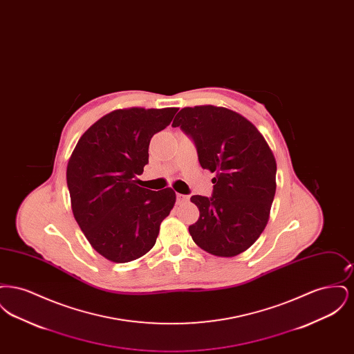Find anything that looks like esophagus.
<instances>
[{
  "label": "esophagus",
  "mask_w": 354,
  "mask_h": 354,
  "mask_svg": "<svg viewBox=\"0 0 354 354\" xmlns=\"http://www.w3.org/2000/svg\"><path fill=\"white\" fill-rule=\"evenodd\" d=\"M189 199L188 195H183V194H176V202L185 203Z\"/></svg>",
  "instance_id": "esophagus-1"
}]
</instances>
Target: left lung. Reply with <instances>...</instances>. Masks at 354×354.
<instances>
[{"label": "left lung", "mask_w": 354, "mask_h": 354, "mask_svg": "<svg viewBox=\"0 0 354 354\" xmlns=\"http://www.w3.org/2000/svg\"><path fill=\"white\" fill-rule=\"evenodd\" d=\"M196 147L199 163L215 172L212 196L194 195L198 221L188 227L205 252L232 257L264 231L276 192V160L248 119L216 106L182 109L172 122Z\"/></svg>", "instance_id": "left-lung-1"}]
</instances>
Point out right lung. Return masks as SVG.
Masks as SVG:
<instances>
[{"label":"right lung","instance_id":"right-lung-1","mask_svg":"<svg viewBox=\"0 0 354 354\" xmlns=\"http://www.w3.org/2000/svg\"><path fill=\"white\" fill-rule=\"evenodd\" d=\"M176 107L123 109L95 122L70 156L66 171L71 209L91 247L114 263L139 259L153 247L160 223L176 196L171 188L138 185L149 163L152 135Z\"/></svg>","mask_w":354,"mask_h":354}]
</instances>
